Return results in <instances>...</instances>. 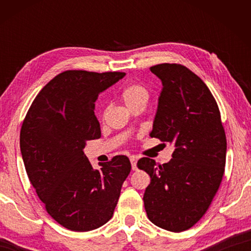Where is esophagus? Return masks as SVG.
<instances>
[{"mask_svg": "<svg viewBox=\"0 0 251 251\" xmlns=\"http://www.w3.org/2000/svg\"><path fill=\"white\" fill-rule=\"evenodd\" d=\"M129 159L131 164V169H133V171H136V169H137V165H136V163H137V157L131 156Z\"/></svg>", "mask_w": 251, "mask_h": 251, "instance_id": "34e87169", "label": "esophagus"}]
</instances>
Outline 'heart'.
<instances>
[{
  "label": "heart",
  "instance_id": "1",
  "mask_svg": "<svg viewBox=\"0 0 251 251\" xmlns=\"http://www.w3.org/2000/svg\"><path fill=\"white\" fill-rule=\"evenodd\" d=\"M150 94H148L147 88L142 84H129L122 91L121 99L127 107L129 109L134 108L135 106L143 105L145 106Z\"/></svg>",
  "mask_w": 251,
  "mask_h": 251
}]
</instances>
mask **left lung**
<instances>
[{
    "mask_svg": "<svg viewBox=\"0 0 251 251\" xmlns=\"http://www.w3.org/2000/svg\"><path fill=\"white\" fill-rule=\"evenodd\" d=\"M163 83L151 137L175 146L169 163L144 157L139 169L151 176L144 205L151 222L180 232L198 223L222 184L227 141L215 97L186 66L163 63L151 67Z\"/></svg>",
    "mask_w": 251,
    "mask_h": 251,
    "instance_id": "left-lung-1",
    "label": "left lung"
}]
</instances>
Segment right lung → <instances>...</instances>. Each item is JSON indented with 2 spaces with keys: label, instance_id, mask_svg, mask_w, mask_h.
<instances>
[{
  "label": "right lung",
  "instance_id": "add662e5",
  "mask_svg": "<svg viewBox=\"0 0 251 251\" xmlns=\"http://www.w3.org/2000/svg\"><path fill=\"white\" fill-rule=\"evenodd\" d=\"M124 76L63 72L42 88L23 121L20 146L28 179L48 214L70 230L90 231L107 223L130 173L124 155L94 169L83 151L87 141L100 137L97 97Z\"/></svg>",
  "mask_w": 251,
  "mask_h": 251
}]
</instances>
